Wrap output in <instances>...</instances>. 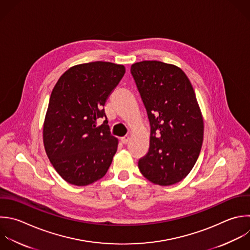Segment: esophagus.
Wrapping results in <instances>:
<instances>
[{"label":"esophagus","mask_w":250,"mask_h":250,"mask_svg":"<svg viewBox=\"0 0 250 250\" xmlns=\"http://www.w3.org/2000/svg\"><path fill=\"white\" fill-rule=\"evenodd\" d=\"M128 141H129V136H124L121 138V143L123 145H126L128 143Z\"/></svg>","instance_id":"obj_1"}]
</instances>
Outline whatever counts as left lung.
Masks as SVG:
<instances>
[{"label":"left lung","instance_id":"obj_1","mask_svg":"<svg viewBox=\"0 0 250 250\" xmlns=\"http://www.w3.org/2000/svg\"><path fill=\"white\" fill-rule=\"evenodd\" d=\"M150 124L149 148L138 162L151 183L171 186L188 176L200 153L203 118L193 88L178 66L144 61L131 66Z\"/></svg>","mask_w":250,"mask_h":250}]
</instances>
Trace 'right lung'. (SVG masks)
<instances>
[{
    "mask_svg": "<svg viewBox=\"0 0 250 250\" xmlns=\"http://www.w3.org/2000/svg\"><path fill=\"white\" fill-rule=\"evenodd\" d=\"M124 74L122 64L83 63L66 70L54 87L43 141L52 165L67 183L87 186L106 174L118 140L109 132L104 106Z\"/></svg>",
    "mask_w": 250,
    "mask_h": 250,
    "instance_id": "1",
    "label": "right lung"
}]
</instances>
